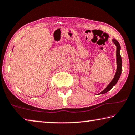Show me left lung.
Here are the masks:
<instances>
[{"mask_svg":"<svg viewBox=\"0 0 135 135\" xmlns=\"http://www.w3.org/2000/svg\"><path fill=\"white\" fill-rule=\"evenodd\" d=\"M113 42L115 45L116 47H117V51H116V58H117V71H116L115 74L114 76V77L113 79L109 84L107 86V88L105 89L104 90H102L101 92L99 93V94H104V93H105L107 92H108L109 90H110L115 85V84L117 83V81L119 79L120 77L121 76V73H122V57L120 55V45L118 43V41L116 40L115 39H113Z\"/></svg>","mask_w":135,"mask_h":135,"instance_id":"left-lung-1","label":"left lung"}]
</instances>
